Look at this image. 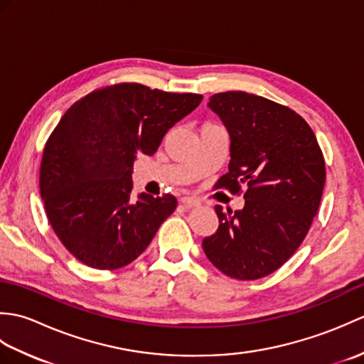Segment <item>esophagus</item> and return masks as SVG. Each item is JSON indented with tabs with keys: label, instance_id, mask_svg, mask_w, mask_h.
<instances>
[{
	"label": "esophagus",
	"instance_id": "esophagus-1",
	"mask_svg": "<svg viewBox=\"0 0 364 364\" xmlns=\"http://www.w3.org/2000/svg\"><path fill=\"white\" fill-rule=\"evenodd\" d=\"M180 202L186 208H196L200 205V200L196 197H181Z\"/></svg>",
	"mask_w": 364,
	"mask_h": 364
}]
</instances>
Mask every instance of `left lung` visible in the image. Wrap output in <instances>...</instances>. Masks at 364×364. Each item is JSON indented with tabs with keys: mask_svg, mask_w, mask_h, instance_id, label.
Masks as SVG:
<instances>
[{
	"mask_svg": "<svg viewBox=\"0 0 364 364\" xmlns=\"http://www.w3.org/2000/svg\"><path fill=\"white\" fill-rule=\"evenodd\" d=\"M208 106L230 134L228 172L215 188L237 194L242 210L215 206L219 228L203 250L220 272L257 280L288 261L310 230L326 184V161L310 125L289 107L247 92H222Z\"/></svg>",
	"mask_w": 364,
	"mask_h": 364,
	"instance_id": "8db88e82",
	"label": "left lung"
}]
</instances>
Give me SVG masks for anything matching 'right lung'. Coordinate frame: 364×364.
Masks as SVG:
<instances>
[{"label":"right lung","instance_id":"obj_1","mask_svg":"<svg viewBox=\"0 0 364 364\" xmlns=\"http://www.w3.org/2000/svg\"><path fill=\"white\" fill-rule=\"evenodd\" d=\"M202 100L120 82L90 92L63 115L46 141L38 183L51 228L76 259L112 270L149 247L176 198L142 192L133 202V164L139 153L151 156Z\"/></svg>","mask_w":364,"mask_h":364}]
</instances>
